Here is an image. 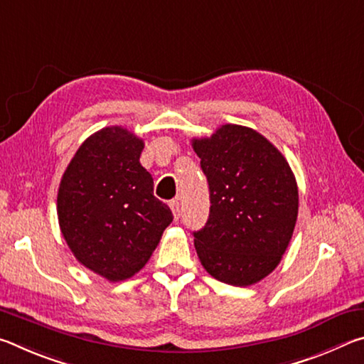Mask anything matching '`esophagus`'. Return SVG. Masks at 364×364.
I'll list each match as a JSON object with an SVG mask.
<instances>
[{"label":"esophagus","mask_w":364,"mask_h":364,"mask_svg":"<svg viewBox=\"0 0 364 364\" xmlns=\"http://www.w3.org/2000/svg\"><path fill=\"white\" fill-rule=\"evenodd\" d=\"M180 205H181L180 204V199H173V200L170 202V208H171V212H173L175 220L180 218V215H181V207Z\"/></svg>","instance_id":"1"}]
</instances>
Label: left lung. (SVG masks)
<instances>
[{
    "instance_id": "left-lung-1",
    "label": "left lung",
    "mask_w": 364,
    "mask_h": 364,
    "mask_svg": "<svg viewBox=\"0 0 364 364\" xmlns=\"http://www.w3.org/2000/svg\"><path fill=\"white\" fill-rule=\"evenodd\" d=\"M210 191V215L194 231L202 267L215 279L245 287L278 267L299 213L297 181L284 156L260 133L221 125L194 138Z\"/></svg>"
}]
</instances>
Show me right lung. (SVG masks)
Listing matches in <instances>:
<instances>
[{
  "instance_id": "1",
  "label": "right lung",
  "mask_w": 364,
  "mask_h": 364,
  "mask_svg": "<svg viewBox=\"0 0 364 364\" xmlns=\"http://www.w3.org/2000/svg\"><path fill=\"white\" fill-rule=\"evenodd\" d=\"M144 141L122 127L91 134L58 191L60 232L77 260L110 282L144 267L173 215L139 164Z\"/></svg>"
}]
</instances>
